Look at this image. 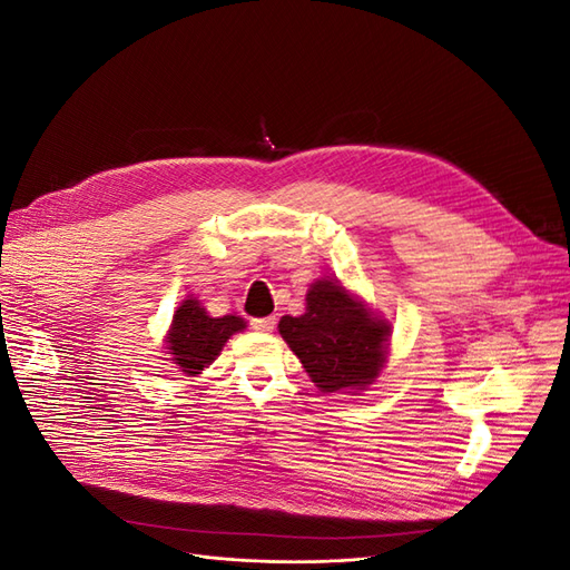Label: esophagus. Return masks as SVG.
<instances>
[{"label": "esophagus", "instance_id": "esophagus-1", "mask_svg": "<svg viewBox=\"0 0 570 570\" xmlns=\"http://www.w3.org/2000/svg\"><path fill=\"white\" fill-rule=\"evenodd\" d=\"M252 327L258 333H271L275 327V316H268V318H254L252 321Z\"/></svg>", "mask_w": 570, "mask_h": 570}]
</instances>
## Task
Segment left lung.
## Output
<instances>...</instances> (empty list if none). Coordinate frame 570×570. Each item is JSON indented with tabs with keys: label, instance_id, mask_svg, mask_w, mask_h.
<instances>
[{
	"label": "left lung",
	"instance_id": "obj_1",
	"mask_svg": "<svg viewBox=\"0 0 570 570\" xmlns=\"http://www.w3.org/2000/svg\"><path fill=\"white\" fill-rule=\"evenodd\" d=\"M278 327L321 392L366 390L387 361L392 325L337 281H316L306 312L283 316Z\"/></svg>",
	"mask_w": 570,
	"mask_h": 570
}]
</instances>
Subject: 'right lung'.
<instances>
[{"mask_svg":"<svg viewBox=\"0 0 570 570\" xmlns=\"http://www.w3.org/2000/svg\"><path fill=\"white\" fill-rule=\"evenodd\" d=\"M247 323L239 316L212 318L197 297H187L174 314V323L166 335V350L170 361L185 375H199L206 366H212L235 333L245 331Z\"/></svg>","mask_w":570,"mask_h":570,"instance_id":"right-lung-1","label":"right lung"}]
</instances>
